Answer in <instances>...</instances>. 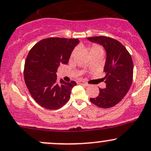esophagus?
Returning a JSON list of instances; mask_svg holds the SVG:
<instances>
[{"label": "esophagus", "instance_id": "obj_1", "mask_svg": "<svg viewBox=\"0 0 151 151\" xmlns=\"http://www.w3.org/2000/svg\"><path fill=\"white\" fill-rule=\"evenodd\" d=\"M78 83H79V84H81V85H86V86H88V83H87V82H84V81H82V80L78 81Z\"/></svg>", "mask_w": 151, "mask_h": 151}]
</instances>
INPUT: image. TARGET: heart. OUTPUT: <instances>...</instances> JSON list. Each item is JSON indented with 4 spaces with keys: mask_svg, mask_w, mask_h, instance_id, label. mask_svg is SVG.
<instances>
[{
    "mask_svg": "<svg viewBox=\"0 0 151 151\" xmlns=\"http://www.w3.org/2000/svg\"><path fill=\"white\" fill-rule=\"evenodd\" d=\"M90 53L92 57L98 54H104V49L98 45H93L90 47ZM76 53H77V50L74 49L71 54V58H74L76 55Z\"/></svg>",
    "mask_w": 151,
    "mask_h": 151,
    "instance_id": "obj_1",
    "label": "heart"
}]
</instances>
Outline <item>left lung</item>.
I'll return each instance as SVG.
<instances>
[{
  "mask_svg": "<svg viewBox=\"0 0 151 151\" xmlns=\"http://www.w3.org/2000/svg\"><path fill=\"white\" fill-rule=\"evenodd\" d=\"M88 40L100 44L106 51L104 71L106 72V88H99L96 98L91 103L103 109L113 107L120 102L129 91L133 78V62L131 55L120 42L105 36L88 37Z\"/></svg>",
  "mask_w": 151,
  "mask_h": 151,
  "instance_id": "1",
  "label": "left lung"
}]
</instances>
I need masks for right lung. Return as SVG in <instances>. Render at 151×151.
Segmentation results:
<instances>
[{"label":"right lung","mask_w":151,"mask_h":151,"mask_svg":"<svg viewBox=\"0 0 151 151\" xmlns=\"http://www.w3.org/2000/svg\"><path fill=\"white\" fill-rule=\"evenodd\" d=\"M78 39L50 37L38 42L28 53L24 69L25 84L33 99L42 107L58 109L70 99L74 81H57V69L66 64Z\"/></svg>","instance_id":"1"}]
</instances>
